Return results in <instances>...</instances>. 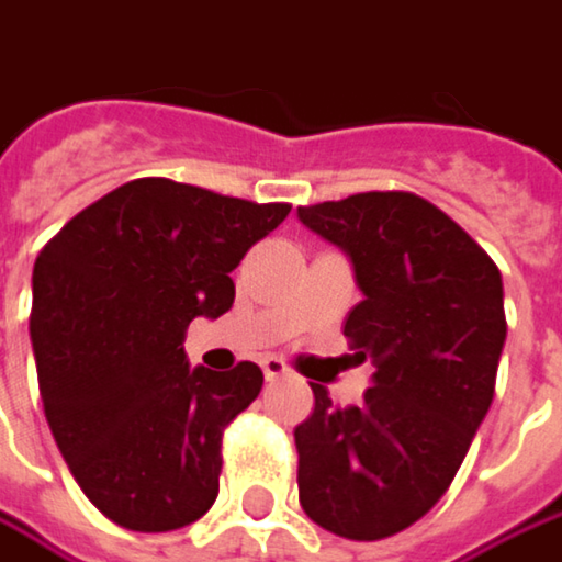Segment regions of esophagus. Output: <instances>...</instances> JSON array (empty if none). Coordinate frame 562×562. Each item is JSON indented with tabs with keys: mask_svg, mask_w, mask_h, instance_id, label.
<instances>
[{
	"mask_svg": "<svg viewBox=\"0 0 562 562\" xmlns=\"http://www.w3.org/2000/svg\"><path fill=\"white\" fill-rule=\"evenodd\" d=\"M260 369H263L267 381H277V379H282L285 372H289V366H285L282 359H277V356H267V359L260 362Z\"/></svg>",
	"mask_w": 562,
	"mask_h": 562,
	"instance_id": "obj_1",
	"label": "esophagus"
}]
</instances>
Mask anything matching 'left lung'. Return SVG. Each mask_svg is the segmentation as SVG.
Segmentation results:
<instances>
[{
	"label": "left lung",
	"mask_w": 562,
	"mask_h": 562,
	"mask_svg": "<svg viewBox=\"0 0 562 562\" xmlns=\"http://www.w3.org/2000/svg\"><path fill=\"white\" fill-rule=\"evenodd\" d=\"M299 218L352 260L362 302L344 334L375 369L356 407L312 384L314 411L295 426L299 503L324 531L381 541L446 496L493 404L503 277L454 218L407 190L299 206Z\"/></svg>",
	"instance_id": "left-lung-1"
}]
</instances>
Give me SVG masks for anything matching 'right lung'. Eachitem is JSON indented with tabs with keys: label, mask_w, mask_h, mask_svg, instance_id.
<instances>
[{
	"label": "right lung",
	"mask_w": 562,
	"mask_h": 562,
	"mask_svg": "<svg viewBox=\"0 0 562 562\" xmlns=\"http://www.w3.org/2000/svg\"><path fill=\"white\" fill-rule=\"evenodd\" d=\"M168 178L72 215L34 263L31 347L59 454L130 531H175L218 496L222 432L263 387L254 362L190 369L193 317L235 302L232 270L289 215Z\"/></svg>",
	"instance_id": "right-lung-1"
}]
</instances>
